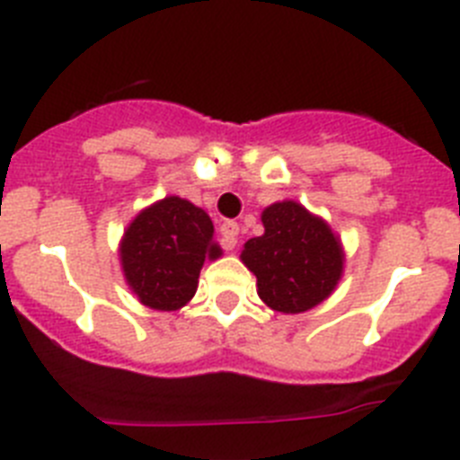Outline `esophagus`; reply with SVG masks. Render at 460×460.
Wrapping results in <instances>:
<instances>
[{
	"label": "esophagus",
	"instance_id": "obj_1",
	"mask_svg": "<svg viewBox=\"0 0 460 460\" xmlns=\"http://www.w3.org/2000/svg\"><path fill=\"white\" fill-rule=\"evenodd\" d=\"M221 237L223 243H226V249L233 251L237 246V239H239V226L234 221H226L221 226Z\"/></svg>",
	"mask_w": 460,
	"mask_h": 460
}]
</instances>
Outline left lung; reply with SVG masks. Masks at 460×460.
I'll return each mask as SVG.
<instances>
[{
  "instance_id": "left-lung-1",
  "label": "left lung",
  "mask_w": 460,
  "mask_h": 460,
  "mask_svg": "<svg viewBox=\"0 0 460 460\" xmlns=\"http://www.w3.org/2000/svg\"><path fill=\"white\" fill-rule=\"evenodd\" d=\"M265 234L243 243L242 262L258 279V295L279 313L311 311L339 286L345 251L324 218L295 200L262 211Z\"/></svg>"
}]
</instances>
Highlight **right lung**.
<instances>
[{
    "label": "right lung",
    "mask_w": 460,
    "mask_h": 460,
    "mask_svg": "<svg viewBox=\"0 0 460 460\" xmlns=\"http://www.w3.org/2000/svg\"><path fill=\"white\" fill-rule=\"evenodd\" d=\"M221 253L209 214L180 195L137 211L119 242L126 286L154 311L186 306L198 290L205 260Z\"/></svg>",
    "instance_id": "add662e5"
}]
</instances>
